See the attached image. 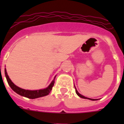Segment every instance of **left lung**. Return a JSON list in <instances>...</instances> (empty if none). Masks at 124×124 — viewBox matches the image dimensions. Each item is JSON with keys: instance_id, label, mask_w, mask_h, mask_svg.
Here are the masks:
<instances>
[{"instance_id": "8db88e82", "label": "left lung", "mask_w": 124, "mask_h": 124, "mask_svg": "<svg viewBox=\"0 0 124 124\" xmlns=\"http://www.w3.org/2000/svg\"><path fill=\"white\" fill-rule=\"evenodd\" d=\"M74 87H75V89H76V93H77V95H78V97H80V98H85V99H88V100H92V101H96V100H98V99H92V98H87V97H85V96L82 95V94H80V93L79 92H78V91H77V89H76V86H75V85H74Z\"/></svg>"}]
</instances>
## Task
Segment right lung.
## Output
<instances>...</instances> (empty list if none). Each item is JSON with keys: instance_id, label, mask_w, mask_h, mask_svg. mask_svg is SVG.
Instances as JSON below:
<instances>
[{"instance_id": "add662e5", "label": "right lung", "mask_w": 124, "mask_h": 124, "mask_svg": "<svg viewBox=\"0 0 124 124\" xmlns=\"http://www.w3.org/2000/svg\"><path fill=\"white\" fill-rule=\"evenodd\" d=\"M5 77L6 78H7V82H8V85H9L10 87H11V88L15 92L18 93L20 95L26 97V98H30V99H35V98L44 97V96H46L47 95L49 94V93L51 92V91H52V87L54 86L55 77H56V76H54V78H53V80L52 81L50 84L48 86V87H46V88L42 89L31 91V90L24 89L20 88V87L16 86V85L11 81V80L10 79L9 77L6 68H5Z\"/></svg>"}]
</instances>
